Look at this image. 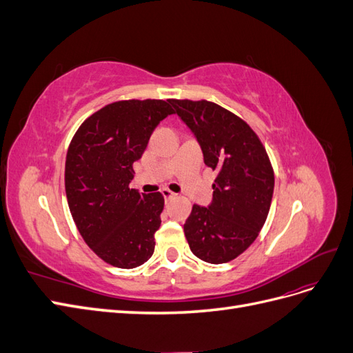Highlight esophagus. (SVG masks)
Listing matches in <instances>:
<instances>
[{
  "mask_svg": "<svg viewBox=\"0 0 353 353\" xmlns=\"http://www.w3.org/2000/svg\"><path fill=\"white\" fill-rule=\"evenodd\" d=\"M162 194H163V197H165L166 200L175 197V193H174V191H170L169 188H163V190H162Z\"/></svg>",
  "mask_w": 353,
  "mask_h": 353,
  "instance_id": "34e87169",
  "label": "esophagus"
}]
</instances>
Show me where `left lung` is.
<instances>
[{
    "instance_id": "left-lung-1",
    "label": "left lung",
    "mask_w": 353,
    "mask_h": 353,
    "mask_svg": "<svg viewBox=\"0 0 353 353\" xmlns=\"http://www.w3.org/2000/svg\"><path fill=\"white\" fill-rule=\"evenodd\" d=\"M196 135L205 163L216 170L213 200L193 206L184 223L191 252L209 263L240 256L259 236L274 193V169L259 137L216 103L169 100Z\"/></svg>"
}]
</instances>
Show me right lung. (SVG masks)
I'll use <instances>...</instances> for the list:
<instances>
[{"instance_id":"1","label":"right lung","mask_w":353,"mask_h":353,"mask_svg":"<svg viewBox=\"0 0 353 353\" xmlns=\"http://www.w3.org/2000/svg\"><path fill=\"white\" fill-rule=\"evenodd\" d=\"M172 113L169 100L110 103L83 121L68 148L72 218L90 249L116 268H137L154 252L165 199L140 194L130 183L154 128Z\"/></svg>"}]
</instances>
